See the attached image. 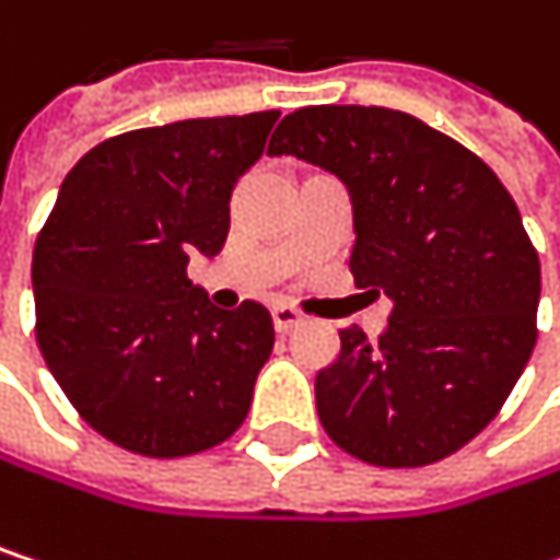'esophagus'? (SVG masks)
I'll return each mask as SVG.
<instances>
[{
  "label": "esophagus",
  "mask_w": 560,
  "mask_h": 560,
  "mask_svg": "<svg viewBox=\"0 0 560 560\" xmlns=\"http://www.w3.org/2000/svg\"><path fill=\"white\" fill-rule=\"evenodd\" d=\"M272 320H276V330L284 334V330L298 327V324L304 320V314H301L294 304H276V307H272Z\"/></svg>",
  "instance_id": "34e87169"
}]
</instances>
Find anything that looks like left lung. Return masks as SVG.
Listing matches in <instances>:
<instances>
[{"mask_svg":"<svg viewBox=\"0 0 560 560\" xmlns=\"http://www.w3.org/2000/svg\"><path fill=\"white\" fill-rule=\"evenodd\" d=\"M269 152L350 187L353 284L392 301L380 340L340 327L314 380L324 431L376 467L451 457L500 415L538 340L541 266L512 194L467 145L386 106H304Z\"/></svg>","mask_w":560,"mask_h":560,"instance_id":"obj_1","label":"left lung"}]
</instances>
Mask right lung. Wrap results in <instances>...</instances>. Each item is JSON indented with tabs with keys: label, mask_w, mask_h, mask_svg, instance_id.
I'll return each instance as SVG.
<instances>
[{
	"label": "right lung",
	"mask_w": 560,
	"mask_h": 560,
	"mask_svg": "<svg viewBox=\"0 0 560 560\" xmlns=\"http://www.w3.org/2000/svg\"><path fill=\"white\" fill-rule=\"evenodd\" d=\"M279 113L113 136L60 184L32 259L35 337L77 415L142 457H187L246 421L276 327L259 301L210 304L187 279L217 256L230 194Z\"/></svg>",
	"instance_id": "add662e5"
}]
</instances>
